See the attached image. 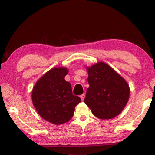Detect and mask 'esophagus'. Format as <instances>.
<instances>
[{"instance_id":"1","label":"esophagus","mask_w":155,"mask_h":155,"mask_svg":"<svg viewBox=\"0 0 155 155\" xmlns=\"http://www.w3.org/2000/svg\"><path fill=\"white\" fill-rule=\"evenodd\" d=\"M80 98H81V99H82V101H84L85 98V94H82V95H80Z\"/></svg>"}]
</instances>
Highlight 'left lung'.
<instances>
[{
	"label": "left lung",
	"instance_id": "obj_1",
	"mask_svg": "<svg viewBox=\"0 0 155 155\" xmlns=\"http://www.w3.org/2000/svg\"><path fill=\"white\" fill-rule=\"evenodd\" d=\"M87 88L84 103L97 118L108 120L120 114L129 99L128 83L104 62L86 67Z\"/></svg>",
	"mask_w": 155,
	"mask_h": 155
}]
</instances>
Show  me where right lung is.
<instances>
[{
    "instance_id": "right-lung-1",
    "label": "right lung",
    "mask_w": 155,
    "mask_h": 155,
    "mask_svg": "<svg viewBox=\"0 0 155 155\" xmlns=\"http://www.w3.org/2000/svg\"><path fill=\"white\" fill-rule=\"evenodd\" d=\"M67 68L54 67L35 83L32 91V101L38 114L45 120L62 124L71 120L75 107L81 101L73 95L71 85L64 80Z\"/></svg>"
}]
</instances>
